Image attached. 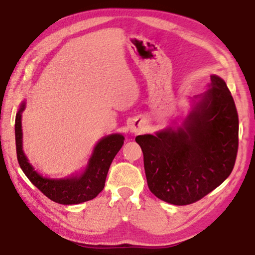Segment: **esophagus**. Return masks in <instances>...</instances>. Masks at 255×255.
<instances>
[{
  "mask_svg": "<svg viewBox=\"0 0 255 255\" xmlns=\"http://www.w3.org/2000/svg\"><path fill=\"white\" fill-rule=\"evenodd\" d=\"M143 129V125L139 122H136V123H133L132 125H131V127H130V130H131V132H133V133H138V132H140L141 130Z\"/></svg>",
  "mask_w": 255,
  "mask_h": 255,
  "instance_id": "esophagus-1",
  "label": "esophagus"
}]
</instances>
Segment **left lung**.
<instances>
[{
	"label": "left lung",
	"mask_w": 255,
	"mask_h": 255,
	"mask_svg": "<svg viewBox=\"0 0 255 255\" xmlns=\"http://www.w3.org/2000/svg\"><path fill=\"white\" fill-rule=\"evenodd\" d=\"M192 112L176 129L139 135L147 184L159 200L174 205L200 201L232 173L239 147V116L222 78L195 97Z\"/></svg>",
	"instance_id": "obj_1"
}]
</instances>
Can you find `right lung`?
I'll use <instances>...</instances> for the list:
<instances>
[{"mask_svg": "<svg viewBox=\"0 0 255 255\" xmlns=\"http://www.w3.org/2000/svg\"><path fill=\"white\" fill-rule=\"evenodd\" d=\"M24 108L25 101H23L15 116L16 156L23 173L45 196L59 204H80V203L94 200L105 187L109 167L115 156L123 147L125 137L122 133H113V135L101 138L94 148L86 169L80 175L62 179L43 177L29 163L23 151L21 118Z\"/></svg>", "mask_w": 255, "mask_h": 255, "instance_id": "right-lung-1", "label": "right lung"}]
</instances>
